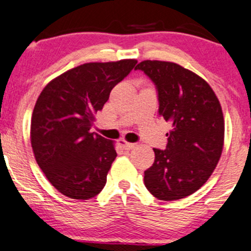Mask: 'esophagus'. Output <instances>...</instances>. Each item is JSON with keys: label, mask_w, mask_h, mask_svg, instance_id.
I'll use <instances>...</instances> for the list:
<instances>
[{"label": "esophagus", "mask_w": 251, "mask_h": 251, "mask_svg": "<svg viewBox=\"0 0 251 251\" xmlns=\"http://www.w3.org/2000/svg\"><path fill=\"white\" fill-rule=\"evenodd\" d=\"M119 143H120V145L123 146V149H125V150H132V149H134V146H135V144L126 142L125 139H120Z\"/></svg>", "instance_id": "1"}]
</instances>
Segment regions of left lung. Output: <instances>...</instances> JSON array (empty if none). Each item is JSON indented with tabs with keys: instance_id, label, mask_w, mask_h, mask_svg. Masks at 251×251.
Returning <instances> with one entry per match:
<instances>
[{
	"instance_id": "obj_1",
	"label": "left lung",
	"mask_w": 251,
	"mask_h": 251,
	"mask_svg": "<svg viewBox=\"0 0 251 251\" xmlns=\"http://www.w3.org/2000/svg\"><path fill=\"white\" fill-rule=\"evenodd\" d=\"M135 70L154 82L159 114L172 125L166 149H153L154 163L144 172V183L160 201L188 197L206 183L223 151L220 100L205 80L175 62L145 60Z\"/></svg>"
}]
</instances>
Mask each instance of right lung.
<instances>
[{
  "mask_svg": "<svg viewBox=\"0 0 251 251\" xmlns=\"http://www.w3.org/2000/svg\"><path fill=\"white\" fill-rule=\"evenodd\" d=\"M137 60L88 62L65 72L42 89L30 124L34 155L51 185L72 200L103 189L117 152L114 143L91 132L112 88Z\"/></svg>",
  "mask_w": 251,
  "mask_h": 251,
  "instance_id": "obj_1",
  "label": "right lung"
}]
</instances>
